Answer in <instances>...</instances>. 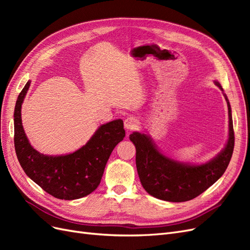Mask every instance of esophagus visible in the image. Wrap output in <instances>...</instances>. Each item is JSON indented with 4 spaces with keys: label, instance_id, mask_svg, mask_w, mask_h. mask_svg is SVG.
Here are the masks:
<instances>
[{
    "label": "esophagus",
    "instance_id": "34e87169",
    "mask_svg": "<svg viewBox=\"0 0 250 250\" xmlns=\"http://www.w3.org/2000/svg\"><path fill=\"white\" fill-rule=\"evenodd\" d=\"M124 126L127 130H134L139 126V120L135 117H127L124 121Z\"/></svg>",
    "mask_w": 250,
    "mask_h": 250
}]
</instances>
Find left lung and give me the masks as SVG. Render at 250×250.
I'll return each mask as SVG.
<instances>
[{
  "label": "left lung",
  "instance_id": "1",
  "mask_svg": "<svg viewBox=\"0 0 250 250\" xmlns=\"http://www.w3.org/2000/svg\"><path fill=\"white\" fill-rule=\"evenodd\" d=\"M216 84L222 89L218 82ZM225 99L229 117V142L220 154L204 165L190 166L172 161L158 152L146 134L133 132L129 135L137 149L135 163L141 184L151 196L171 202L188 201L208 190L223 175L234 146L231 109L226 96Z\"/></svg>",
  "mask_w": 250,
  "mask_h": 250
}]
</instances>
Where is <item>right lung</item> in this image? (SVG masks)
I'll use <instances>...</instances> for the list:
<instances>
[{
	"label": "right lung",
	"instance_id": "obj_1",
	"mask_svg": "<svg viewBox=\"0 0 250 250\" xmlns=\"http://www.w3.org/2000/svg\"><path fill=\"white\" fill-rule=\"evenodd\" d=\"M30 81L20 93L14 108V148L22 170L53 197L64 200L82 198L99 186L108 158L125 137L122 120L102 125L85 146L76 152L48 156L30 145L21 125V107Z\"/></svg>",
	"mask_w": 250,
	"mask_h": 250
}]
</instances>
